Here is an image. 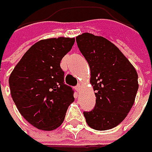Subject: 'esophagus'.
Instances as JSON below:
<instances>
[{"label": "esophagus", "mask_w": 152, "mask_h": 152, "mask_svg": "<svg viewBox=\"0 0 152 152\" xmlns=\"http://www.w3.org/2000/svg\"><path fill=\"white\" fill-rule=\"evenodd\" d=\"M80 90H81V85H80V84H78L77 86H76V91H80Z\"/></svg>", "instance_id": "esophagus-1"}]
</instances>
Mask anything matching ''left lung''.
Wrapping results in <instances>:
<instances>
[{"instance_id":"left-lung-1","label":"left lung","mask_w":152,"mask_h":152,"mask_svg":"<svg viewBox=\"0 0 152 152\" xmlns=\"http://www.w3.org/2000/svg\"><path fill=\"white\" fill-rule=\"evenodd\" d=\"M76 43L91 69L90 83L95 91L96 105L84 112L87 124L96 130L119 125L135 103L138 90L137 70L121 50L101 36L83 33Z\"/></svg>"}]
</instances>
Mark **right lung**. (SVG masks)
<instances>
[{
	"mask_svg": "<svg viewBox=\"0 0 152 152\" xmlns=\"http://www.w3.org/2000/svg\"><path fill=\"white\" fill-rule=\"evenodd\" d=\"M75 38H52L31 46L11 72L10 94L22 116L40 130H54L75 100L64 82L61 59L71 50Z\"/></svg>",
	"mask_w": 152,
	"mask_h": 152,
	"instance_id": "obj_1",
	"label": "right lung"
}]
</instances>
